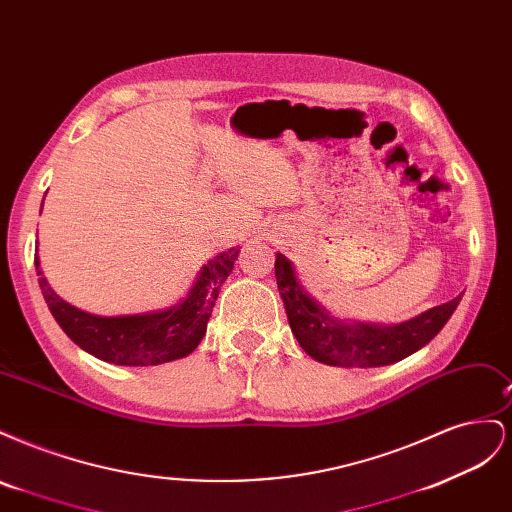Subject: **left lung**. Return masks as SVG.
<instances>
[{"label":"left lung","instance_id":"left-lung-1","mask_svg":"<svg viewBox=\"0 0 512 512\" xmlns=\"http://www.w3.org/2000/svg\"><path fill=\"white\" fill-rule=\"evenodd\" d=\"M275 277L290 329L301 348L320 363L342 367H380L406 359L442 331L461 301L455 297L395 327L348 324L329 318L307 297L282 254L275 258Z\"/></svg>","mask_w":512,"mask_h":512}]
</instances>
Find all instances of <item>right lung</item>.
<instances>
[{
    "label": "right lung",
    "instance_id": "obj_1",
    "mask_svg": "<svg viewBox=\"0 0 512 512\" xmlns=\"http://www.w3.org/2000/svg\"><path fill=\"white\" fill-rule=\"evenodd\" d=\"M239 256L237 247L215 256L200 271L194 288L179 305L156 314L102 318L85 314L68 305L51 290L42 277L40 258L36 254L34 265L38 271V284L49 305L53 318L76 346L89 354L115 365H160L183 359L200 344L207 322L211 318L215 299L235 267Z\"/></svg>",
    "mask_w": 512,
    "mask_h": 512
}]
</instances>
